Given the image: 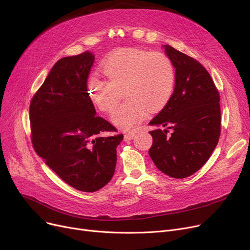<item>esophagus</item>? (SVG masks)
<instances>
[{
  "instance_id": "esophagus-1",
  "label": "esophagus",
  "mask_w": 250,
  "mask_h": 250,
  "mask_svg": "<svg viewBox=\"0 0 250 250\" xmlns=\"http://www.w3.org/2000/svg\"><path fill=\"white\" fill-rule=\"evenodd\" d=\"M136 135V132H128L125 135V141H128V140H133L134 137Z\"/></svg>"
}]
</instances>
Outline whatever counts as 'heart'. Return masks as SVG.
<instances>
[{"instance_id":"b5f03b06","label":"heart","mask_w":250,"mask_h":250,"mask_svg":"<svg viewBox=\"0 0 250 250\" xmlns=\"http://www.w3.org/2000/svg\"><path fill=\"white\" fill-rule=\"evenodd\" d=\"M107 81L92 76L88 81L91 100L107 113L113 112L124 90L126 99L112 115V122L132 128L146 117L149 110L158 112L171 99L175 87L172 62L161 51L140 48L116 49L100 64Z\"/></svg>"}]
</instances>
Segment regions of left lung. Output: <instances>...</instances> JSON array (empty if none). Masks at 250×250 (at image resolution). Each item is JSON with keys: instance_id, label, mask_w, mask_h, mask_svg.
<instances>
[{"instance_id": "left-lung-1", "label": "left lung", "mask_w": 250, "mask_h": 250, "mask_svg": "<svg viewBox=\"0 0 250 250\" xmlns=\"http://www.w3.org/2000/svg\"><path fill=\"white\" fill-rule=\"evenodd\" d=\"M163 48L175 68V87L166 106L149 123L157 127L150 132L153 145L149 155L163 173L186 178L205 165L217 146L220 95L198 61L170 45Z\"/></svg>"}]
</instances>
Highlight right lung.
<instances>
[{
  "instance_id": "right-lung-1",
  "label": "right lung",
  "mask_w": 250,
  "mask_h": 250,
  "mask_svg": "<svg viewBox=\"0 0 250 250\" xmlns=\"http://www.w3.org/2000/svg\"><path fill=\"white\" fill-rule=\"evenodd\" d=\"M95 57L90 51L59 60L29 108L32 145L45 164L72 188L93 192L114 174L124 135L96 110L87 90Z\"/></svg>"
}]
</instances>
